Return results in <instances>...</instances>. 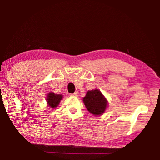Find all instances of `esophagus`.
<instances>
[{
	"instance_id": "34e87169",
	"label": "esophagus",
	"mask_w": 160,
	"mask_h": 160,
	"mask_svg": "<svg viewBox=\"0 0 160 160\" xmlns=\"http://www.w3.org/2000/svg\"><path fill=\"white\" fill-rule=\"evenodd\" d=\"M71 96H73V97H77L78 96V92H74V93H72L70 95Z\"/></svg>"
}]
</instances>
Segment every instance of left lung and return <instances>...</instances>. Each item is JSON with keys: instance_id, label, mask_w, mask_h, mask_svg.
Segmentation results:
<instances>
[{"instance_id": "1", "label": "left lung", "mask_w": 160, "mask_h": 160, "mask_svg": "<svg viewBox=\"0 0 160 160\" xmlns=\"http://www.w3.org/2000/svg\"><path fill=\"white\" fill-rule=\"evenodd\" d=\"M87 110L94 115H100L106 110L107 100L98 89L88 91L83 99Z\"/></svg>"}]
</instances>
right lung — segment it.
Masks as SVG:
<instances>
[{"label":"right lung","instance_id":"right-lung-1","mask_svg":"<svg viewBox=\"0 0 160 160\" xmlns=\"http://www.w3.org/2000/svg\"><path fill=\"white\" fill-rule=\"evenodd\" d=\"M62 95H55L53 92H50L48 94L47 100L48 102V106L52 108H56L59 105V102L62 100Z\"/></svg>","mask_w":160,"mask_h":160}]
</instances>
